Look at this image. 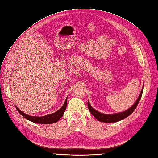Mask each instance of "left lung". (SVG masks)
Returning <instances> with one entry per match:
<instances>
[{
    "label": "left lung",
    "instance_id": "obj_1",
    "mask_svg": "<svg viewBox=\"0 0 158 158\" xmlns=\"http://www.w3.org/2000/svg\"><path fill=\"white\" fill-rule=\"evenodd\" d=\"M144 84H143V87L142 88L141 92L140 94L139 97L138 98L137 100L136 101V102L134 103V105H132V107H131L128 109L126 110L125 111L114 113V114H104L98 111L97 110L94 109L92 106H91L89 101H88V109L89 110L90 113L92 114V115L99 121H101L103 123H116L119 121L123 120V119H125V118H127V117L130 115V114H131V113H132L133 111H135V109L136 108L138 104L139 103L140 100L141 99L143 89H144Z\"/></svg>",
    "mask_w": 158,
    "mask_h": 158
}]
</instances>
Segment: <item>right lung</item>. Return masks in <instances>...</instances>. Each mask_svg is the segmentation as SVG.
<instances>
[{"mask_svg": "<svg viewBox=\"0 0 158 158\" xmlns=\"http://www.w3.org/2000/svg\"><path fill=\"white\" fill-rule=\"evenodd\" d=\"M67 98H66L63 106H62V107L60 109H59L58 111L53 113H51L49 114H47V115L42 116V117L28 115V114L20 111V110L17 107H16L18 110V111L28 121H30L33 123H38V124H45V125H47V124H52L58 121L64 114L65 109L66 108V105H67Z\"/></svg>", "mask_w": 158, "mask_h": 158, "instance_id": "add662e5", "label": "right lung"}]
</instances>
